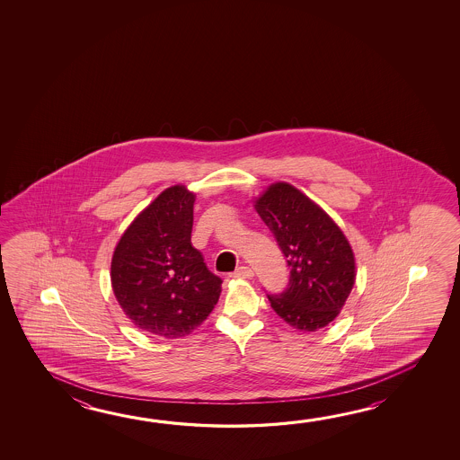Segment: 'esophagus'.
<instances>
[{"label": "esophagus", "mask_w": 460, "mask_h": 460, "mask_svg": "<svg viewBox=\"0 0 460 460\" xmlns=\"http://www.w3.org/2000/svg\"><path fill=\"white\" fill-rule=\"evenodd\" d=\"M231 278H242V279H250L253 278V271L249 266H239L234 273H231Z\"/></svg>", "instance_id": "obj_1"}]
</instances>
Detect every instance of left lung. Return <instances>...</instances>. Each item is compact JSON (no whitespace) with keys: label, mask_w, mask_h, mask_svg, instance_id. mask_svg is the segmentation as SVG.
<instances>
[{"label":"left lung","mask_w":460,"mask_h":460,"mask_svg":"<svg viewBox=\"0 0 460 460\" xmlns=\"http://www.w3.org/2000/svg\"><path fill=\"white\" fill-rule=\"evenodd\" d=\"M255 210L290 268L288 288L281 294H268L274 312L300 331L330 324L354 288V252L346 235L288 182L268 187L255 200Z\"/></svg>","instance_id":"1"}]
</instances>
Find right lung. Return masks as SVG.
Here are the masks:
<instances>
[{"label":"right lung","instance_id":"add662e5","mask_svg":"<svg viewBox=\"0 0 460 460\" xmlns=\"http://www.w3.org/2000/svg\"><path fill=\"white\" fill-rule=\"evenodd\" d=\"M195 195L168 187L132 221L114 249L111 286L138 330L174 339L190 334L211 314L221 278L192 247Z\"/></svg>","mask_w":460,"mask_h":460}]
</instances>
